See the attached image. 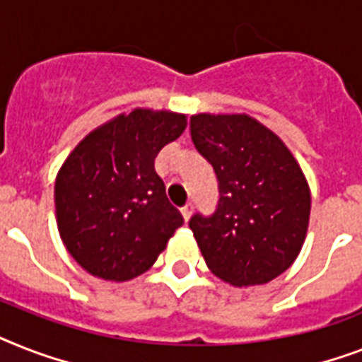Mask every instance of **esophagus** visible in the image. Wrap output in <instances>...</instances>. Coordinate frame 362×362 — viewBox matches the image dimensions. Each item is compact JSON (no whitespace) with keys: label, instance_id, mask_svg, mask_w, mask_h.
<instances>
[{"label":"esophagus","instance_id":"34e87169","mask_svg":"<svg viewBox=\"0 0 362 362\" xmlns=\"http://www.w3.org/2000/svg\"><path fill=\"white\" fill-rule=\"evenodd\" d=\"M191 214H193V204H191V202H187L186 206L182 208V217H184V221H189Z\"/></svg>","mask_w":362,"mask_h":362}]
</instances>
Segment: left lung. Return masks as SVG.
Returning <instances> with one entry per match:
<instances>
[{
    "label": "left lung",
    "mask_w": 362,
    "mask_h": 362,
    "mask_svg": "<svg viewBox=\"0 0 362 362\" xmlns=\"http://www.w3.org/2000/svg\"><path fill=\"white\" fill-rule=\"evenodd\" d=\"M193 145L211 163L219 201L189 219L211 273L234 286L266 284L303 247L310 189L279 135L249 115H193Z\"/></svg>",
    "instance_id": "obj_1"
}]
</instances>
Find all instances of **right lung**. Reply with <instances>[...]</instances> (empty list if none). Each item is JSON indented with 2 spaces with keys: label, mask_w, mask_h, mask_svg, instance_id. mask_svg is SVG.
I'll return each mask as SVG.
<instances>
[{
  "label": "right lung",
  "mask_w": 362,
  "mask_h": 362,
  "mask_svg": "<svg viewBox=\"0 0 362 362\" xmlns=\"http://www.w3.org/2000/svg\"><path fill=\"white\" fill-rule=\"evenodd\" d=\"M186 126V115L137 107L85 135L64 160L55 178L57 228L85 272L130 281L151 269L182 227L154 160Z\"/></svg>",
  "instance_id": "obj_1"
}]
</instances>
